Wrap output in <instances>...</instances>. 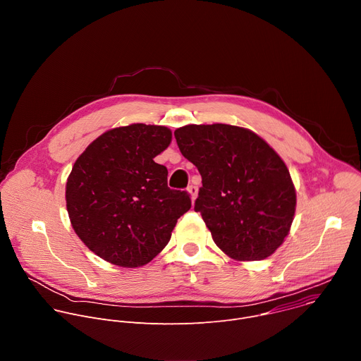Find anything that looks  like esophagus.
Segmentation results:
<instances>
[{
	"label": "esophagus",
	"mask_w": 361,
	"mask_h": 361,
	"mask_svg": "<svg viewBox=\"0 0 361 361\" xmlns=\"http://www.w3.org/2000/svg\"><path fill=\"white\" fill-rule=\"evenodd\" d=\"M187 191L190 192V195H191V200H192V202H194V200L197 198V192H198V187L197 185H188L187 187Z\"/></svg>",
	"instance_id": "obj_1"
}]
</instances>
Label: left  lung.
Wrapping results in <instances>:
<instances>
[{
    "label": "left lung",
    "mask_w": 361,
    "mask_h": 361,
    "mask_svg": "<svg viewBox=\"0 0 361 361\" xmlns=\"http://www.w3.org/2000/svg\"><path fill=\"white\" fill-rule=\"evenodd\" d=\"M174 137L201 176L194 210L214 243L240 262L271 255L295 212V190L279 154L252 131L228 124L184 126Z\"/></svg>",
    "instance_id": "8db88e82"
}]
</instances>
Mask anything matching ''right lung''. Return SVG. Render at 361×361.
Instances as JSON below:
<instances>
[{
	"instance_id": "right-lung-1",
	"label": "right lung",
	"mask_w": 361,
	"mask_h": 361,
	"mask_svg": "<svg viewBox=\"0 0 361 361\" xmlns=\"http://www.w3.org/2000/svg\"><path fill=\"white\" fill-rule=\"evenodd\" d=\"M170 142L167 127L131 124L99 135L77 159L67 212L77 235L102 260L130 269L149 263L190 210V194L171 190L167 169L154 161Z\"/></svg>"
}]
</instances>
